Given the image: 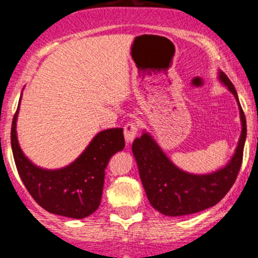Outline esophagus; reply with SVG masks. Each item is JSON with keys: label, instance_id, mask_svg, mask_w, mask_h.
I'll use <instances>...</instances> for the list:
<instances>
[{"label": "esophagus", "instance_id": "esophagus-1", "mask_svg": "<svg viewBox=\"0 0 258 258\" xmlns=\"http://www.w3.org/2000/svg\"><path fill=\"white\" fill-rule=\"evenodd\" d=\"M137 132H139V124H137V122H135V121L128 122V123H126V126H124V128H123L124 140H126V141L130 144V142L134 141V139L136 137Z\"/></svg>", "mask_w": 258, "mask_h": 258}]
</instances>
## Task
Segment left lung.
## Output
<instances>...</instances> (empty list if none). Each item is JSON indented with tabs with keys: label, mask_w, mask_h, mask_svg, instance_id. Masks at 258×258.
<instances>
[{
	"label": "left lung",
	"mask_w": 258,
	"mask_h": 258,
	"mask_svg": "<svg viewBox=\"0 0 258 258\" xmlns=\"http://www.w3.org/2000/svg\"><path fill=\"white\" fill-rule=\"evenodd\" d=\"M218 79L235 96L242 123L235 155L225 167L206 175H194L173 165L147 132L132 144V152L148 201L162 215L172 217L191 215L215 206L230 191L240 172L247 134L246 118L235 86L222 71L218 72Z\"/></svg>",
	"instance_id": "1"
}]
</instances>
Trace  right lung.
Wrapping results in <instances>:
<instances>
[{
    "instance_id": "add662e5",
    "label": "right lung",
    "mask_w": 258,
    "mask_h": 258,
    "mask_svg": "<svg viewBox=\"0 0 258 258\" xmlns=\"http://www.w3.org/2000/svg\"><path fill=\"white\" fill-rule=\"evenodd\" d=\"M18 108L12 119L11 146L23 184L42 209L70 218H85L98 209L102 197L105 170L110 158L124 147L123 128L101 131L69 166L45 170L33 165L17 140Z\"/></svg>"
}]
</instances>
